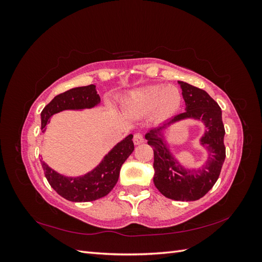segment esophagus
Returning <instances> with one entry per match:
<instances>
[{
  "label": "esophagus",
  "instance_id": "obj_1",
  "mask_svg": "<svg viewBox=\"0 0 262 262\" xmlns=\"http://www.w3.org/2000/svg\"><path fill=\"white\" fill-rule=\"evenodd\" d=\"M143 142H144V138H143V136H142L141 133H136V134H134V137H133V143L134 144L139 145L141 143H143Z\"/></svg>",
  "mask_w": 262,
  "mask_h": 262
}]
</instances>
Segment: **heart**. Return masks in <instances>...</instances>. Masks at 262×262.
<instances>
[{"mask_svg": "<svg viewBox=\"0 0 262 262\" xmlns=\"http://www.w3.org/2000/svg\"><path fill=\"white\" fill-rule=\"evenodd\" d=\"M181 91L175 85H149L131 92L123 102L126 112L138 115L153 113L160 121L167 120L180 109Z\"/></svg>", "mask_w": 262, "mask_h": 262, "instance_id": "b5f03b06", "label": "heart"}]
</instances>
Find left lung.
<instances>
[{
    "instance_id": "obj_1",
    "label": "left lung",
    "mask_w": 262,
    "mask_h": 262,
    "mask_svg": "<svg viewBox=\"0 0 262 262\" xmlns=\"http://www.w3.org/2000/svg\"><path fill=\"white\" fill-rule=\"evenodd\" d=\"M178 83L186 102V112L150 129L145 139L154 150L153 181L158 191L171 200L195 201L207 194L219 179L226 156L225 129L222 110L207 92L186 82ZM187 118L201 121L206 128L201 144L208 152V160L196 170L186 169L173 156L164 136L172 124Z\"/></svg>"
}]
</instances>
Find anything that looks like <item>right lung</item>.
<instances>
[{
	"label": "right lung",
	"instance_id": "add662e5",
	"mask_svg": "<svg viewBox=\"0 0 262 262\" xmlns=\"http://www.w3.org/2000/svg\"><path fill=\"white\" fill-rule=\"evenodd\" d=\"M100 104V97L96 91V85L81 86L69 90L55 96L41 112V130L46 131V125L50 118L63 110H82L94 108ZM133 136L129 134L117 143L104 156L101 162L85 175L70 177L53 170L40 160L45 176L50 186L64 199L72 202H89L107 195L116 186L122 164L134 149Z\"/></svg>",
	"mask_w": 262,
	"mask_h": 262
}]
</instances>
